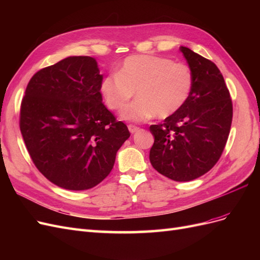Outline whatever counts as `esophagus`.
Masks as SVG:
<instances>
[{
    "mask_svg": "<svg viewBox=\"0 0 260 260\" xmlns=\"http://www.w3.org/2000/svg\"><path fill=\"white\" fill-rule=\"evenodd\" d=\"M128 129H129L130 133H136V132L139 131L140 128L137 127V125H135V124H129V125H128Z\"/></svg>",
    "mask_w": 260,
    "mask_h": 260,
    "instance_id": "1",
    "label": "esophagus"
}]
</instances>
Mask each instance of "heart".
<instances>
[{
  "label": "heart",
  "mask_w": 260,
  "mask_h": 260,
  "mask_svg": "<svg viewBox=\"0 0 260 260\" xmlns=\"http://www.w3.org/2000/svg\"><path fill=\"white\" fill-rule=\"evenodd\" d=\"M193 84L186 65L153 55H135L123 60L117 75L104 78L101 93L108 108L121 111L136 92L138 100L120 117L141 122L156 115L167 118L178 113L190 98Z\"/></svg>",
  "instance_id": "1"
}]
</instances>
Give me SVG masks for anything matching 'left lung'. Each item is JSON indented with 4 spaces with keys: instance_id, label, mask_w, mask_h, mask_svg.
<instances>
[{
    "instance_id": "left-lung-1",
    "label": "left lung",
    "mask_w": 260,
    "mask_h": 260,
    "mask_svg": "<svg viewBox=\"0 0 260 260\" xmlns=\"http://www.w3.org/2000/svg\"><path fill=\"white\" fill-rule=\"evenodd\" d=\"M194 84L185 105L152 124L154 144L149 151L152 166L178 182L205 175L221 156L232 122V101L218 67L185 46H181Z\"/></svg>"
}]
</instances>
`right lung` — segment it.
I'll return each instance as SVG.
<instances>
[{"mask_svg": "<svg viewBox=\"0 0 260 260\" xmlns=\"http://www.w3.org/2000/svg\"><path fill=\"white\" fill-rule=\"evenodd\" d=\"M98 61L68 56L31 78L20 131L31 159L52 183L84 191L112 171L130 132L103 104Z\"/></svg>", "mask_w": 260, "mask_h": 260, "instance_id": "add662e5", "label": "right lung"}]
</instances>
